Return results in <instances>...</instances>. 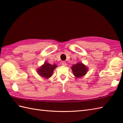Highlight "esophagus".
Segmentation results:
<instances>
[{
    "mask_svg": "<svg viewBox=\"0 0 123 123\" xmlns=\"http://www.w3.org/2000/svg\"><path fill=\"white\" fill-rule=\"evenodd\" d=\"M62 66H66V65H67V63H66V62H65V61H62Z\"/></svg>",
    "mask_w": 123,
    "mask_h": 123,
    "instance_id": "1",
    "label": "esophagus"
}]
</instances>
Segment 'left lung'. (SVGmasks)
I'll use <instances>...</instances> for the list:
<instances>
[{"label": "left lung", "instance_id": "left-lung-1", "mask_svg": "<svg viewBox=\"0 0 123 123\" xmlns=\"http://www.w3.org/2000/svg\"><path fill=\"white\" fill-rule=\"evenodd\" d=\"M71 69L75 77H81L85 75L88 71V69L81 62H78L71 67Z\"/></svg>", "mask_w": 123, "mask_h": 123}]
</instances>
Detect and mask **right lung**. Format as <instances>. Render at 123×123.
<instances>
[{
  "instance_id": "right-lung-1",
  "label": "right lung",
  "mask_w": 123,
  "mask_h": 123,
  "mask_svg": "<svg viewBox=\"0 0 123 123\" xmlns=\"http://www.w3.org/2000/svg\"><path fill=\"white\" fill-rule=\"evenodd\" d=\"M57 66L55 64L52 65L45 62L41 68L38 69V72L40 75L45 78H49L52 76L53 72Z\"/></svg>"
}]
</instances>
